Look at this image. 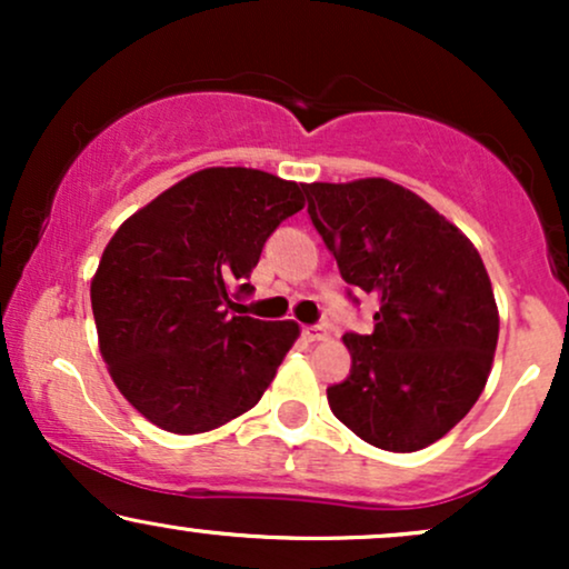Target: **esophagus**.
Segmentation results:
<instances>
[{
	"label": "esophagus",
	"mask_w": 569,
	"mask_h": 569,
	"mask_svg": "<svg viewBox=\"0 0 569 569\" xmlns=\"http://www.w3.org/2000/svg\"><path fill=\"white\" fill-rule=\"evenodd\" d=\"M302 337L307 342H321V339H326V329L323 326H305Z\"/></svg>",
	"instance_id": "esophagus-1"
}]
</instances>
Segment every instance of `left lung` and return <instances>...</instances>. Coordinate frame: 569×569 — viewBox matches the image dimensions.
Instances as JSON below:
<instances>
[{
	"instance_id": "8db88e82",
	"label": "left lung",
	"mask_w": 569,
	"mask_h": 569,
	"mask_svg": "<svg viewBox=\"0 0 569 569\" xmlns=\"http://www.w3.org/2000/svg\"><path fill=\"white\" fill-rule=\"evenodd\" d=\"M305 194L339 276L380 302L371 335L342 337L352 367L326 390L329 407L371 447L426 449L471 411L492 369L500 318L485 262L452 221L388 179L316 181Z\"/></svg>"
}]
</instances>
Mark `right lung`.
Returning <instances> with one entry per match:
<instances>
[{
    "label": "right lung",
    "instance_id": "1",
    "mask_svg": "<svg viewBox=\"0 0 569 569\" xmlns=\"http://www.w3.org/2000/svg\"><path fill=\"white\" fill-rule=\"evenodd\" d=\"M305 184L206 168L136 211L90 283L98 348L120 393L171 433H206L262 398L299 326L259 321L240 297Z\"/></svg>",
    "mask_w": 569,
    "mask_h": 569
}]
</instances>
